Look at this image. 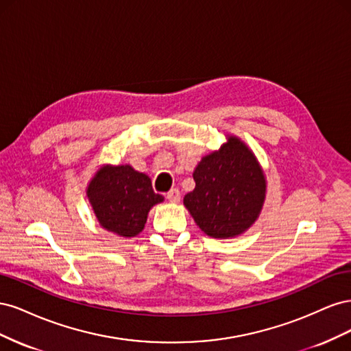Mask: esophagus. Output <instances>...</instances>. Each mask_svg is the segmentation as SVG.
Returning <instances> with one entry per match:
<instances>
[{
    "label": "esophagus",
    "mask_w": 351,
    "mask_h": 351,
    "mask_svg": "<svg viewBox=\"0 0 351 351\" xmlns=\"http://www.w3.org/2000/svg\"><path fill=\"white\" fill-rule=\"evenodd\" d=\"M167 199L169 202H173V204H178L180 199H182V195H180V190L178 189H171L169 192L167 193Z\"/></svg>",
    "instance_id": "esophagus-1"
}]
</instances>
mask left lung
Masks as SVG:
<instances>
[{
  "mask_svg": "<svg viewBox=\"0 0 351 351\" xmlns=\"http://www.w3.org/2000/svg\"><path fill=\"white\" fill-rule=\"evenodd\" d=\"M193 178L196 187L183 202L206 236L236 237L258 219L267 180L256 156L239 137L228 136L218 151L202 158Z\"/></svg>",
  "mask_w": 351,
  "mask_h": 351,
  "instance_id": "left-lung-1",
  "label": "left lung"
}]
</instances>
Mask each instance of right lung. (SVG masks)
Here are the masks:
<instances>
[{
  "mask_svg": "<svg viewBox=\"0 0 351 351\" xmlns=\"http://www.w3.org/2000/svg\"><path fill=\"white\" fill-rule=\"evenodd\" d=\"M86 193L101 227L121 237L139 234L147 212L164 200L154 192L151 178L130 165H104L90 180Z\"/></svg>",
  "mask_w": 351,
  "mask_h": 351,
  "instance_id": "1",
  "label": "right lung"
}]
</instances>
